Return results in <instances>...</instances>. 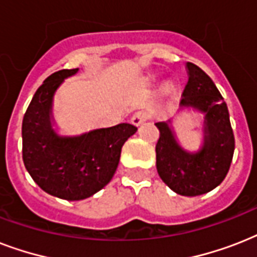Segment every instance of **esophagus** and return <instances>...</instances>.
<instances>
[{"mask_svg": "<svg viewBox=\"0 0 257 257\" xmlns=\"http://www.w3.org/2000/svg\"><path fill=\"white\" fill-rule=\"evenodd\" d=\"M149 118V112L148 110H137L135 112V114L132 116V124L135 125H140L141 122H144L145 120H148Z\"/></svg>", "mask_w": 257, "mask_h": 257, "instance_id": "obj_1", "label": "esophagus"}]
</instances>
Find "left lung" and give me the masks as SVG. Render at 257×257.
I'll use <instances>...</instances> for the list:
<instances>
[{
	"label": "left lung",
	"mask_w": 257,
	"mask_h": 257,
	"mask_svg": "<svg viewBox=\"0 0 257 257\" xmlns=\"http://www.w3.org/2000/svg\"><path fill=\"white\" fill-rule=\"evenodd\" d=\"M188 82L180 104L205 113L204 147L197 153L185 152L176 143L167 122H156V167L159 176L172 191L183 196H199L212 191L227 176L231 167L235 136L228 106L203 69L188 62Z\"/></svg>",
	"instance_id": "left-lung-1"
}]
</instances>
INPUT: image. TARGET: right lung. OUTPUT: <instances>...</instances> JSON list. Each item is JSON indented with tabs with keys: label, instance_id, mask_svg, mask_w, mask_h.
Here are the masks:
<instances>
[{
	"label": "right lung",
	"instance_id": "1",
	"mask_svg": "<svg viewBox=\"0 0 257 257\" xmlns=\"http://www.w3.org/2000/svg\"><path fill=\"white\" fill-rule=\"evenodd\" d=\"M78 69L50 74L34 93L22 120V160L42 191L64 200L90 197L112 180L121 148L135 135V125L122 122L78 137H60L50 124L56 89Z\"/></svg>",
	"mask_w": 257,
	"mask_h": 257
}]
</instances>
